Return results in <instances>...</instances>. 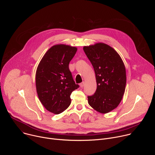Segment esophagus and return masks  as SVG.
I'll list each match as a JSON object with an SVG mask.
<instances>
[{"label": "esophagus", "mask_w": 155, "mask_h": 155, "mask_svg": "<svg viewBox=\"0 0 155 155\" xmlns=\"http://www.w3.org/2000/svg\"><path fill=\"white\" fill-rule=\"evenodd\" d=\"M84 86V81L82 82V83H81L80 84V86L81 87H83Z\"/></svg>", "instance_id": "1"}]
</instances>
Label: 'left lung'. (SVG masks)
Masks as SVG:
<instances>
[{
	"instance_id": "8db88e82",
	"label": "left lung",
	"mask_w": 155,
	"mask_h": 155,
	"mask_svg": "<svg viewBox=\"0 0 155 155\" xmlns=\"http://www.w3.org/2000/svg\"><path fill=\"white\" fill-rule=\"evenodd\" d=\"M83 50L94 70L97 89L87 97L89 105L97 112L107 114L116 108L124 95L126 73L120 54L104 43L84 46Z\"/></svg>"
}]
</instances>
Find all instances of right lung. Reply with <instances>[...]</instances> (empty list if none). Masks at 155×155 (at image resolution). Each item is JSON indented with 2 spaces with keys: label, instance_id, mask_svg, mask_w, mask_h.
<instances>
[{
  "label": "right lung",
  "instance_id": "right-lung-1",
  "mask_svg": "<svg viewBox=\"0 0 155 155\" xmlns=\"http://www.w3.org/2000/svg\"><path fill=\"white\" fill-rule=\"evenodd\" d=\"M77 48L65 44L53 45L43 55L35 74L38 99L48 111L59 114L71 102V94L79 87L69 68Z\"/></svg>",
  "mask_w": 155,
  "mask_h": 155
}]
</instances>
